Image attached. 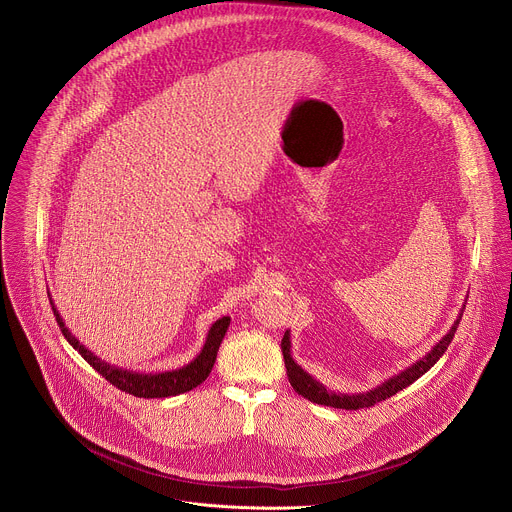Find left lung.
I'll return each instance as SVG.
<instances>
[{
	"label": "left lung",
	"mask_w": 512,
	"mask_h": 512,
	"mask_svg": "<svg viewBox=\"0 0 512 512\" xmlns=\"http://www.w3.org/2000/svg\"><path fill=\"white\" fill-rule=\"evenodd\" d=\"M463 308H466V304L461 306V312L459 316L455 318V322L451 324V329L447 331V335L418 361H414L412 365H408L406 369H402L400 374L388 378L386 382H382L380 386L371 388L367 392H359V394H341V392H335V390H327V386L320 384L318 380H314L306 369H302V365H298L292 357V343H290V331H286L284 339H282V351H284V361H286V371H288V380L292 384V388L308 398L310 402H316V404H324V406H333V408H345V410H357V408H369L374 406L390 396H394L396 392L408 388L412 382H416L418 378H421L423 374H427V371L439 361V357L447 351L449 343L453 341V335L459 327V320H461V314H463Z\"/></svg>",
	"instance_id": "left-lung-1"
}]
</instances>
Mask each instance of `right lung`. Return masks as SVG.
Returning <instances> with one entry per match:
<instances>
[{
    "mask_svg": "<svg viewBox=\"0 0 512 512\" xmlns=\"http://www.w3.org/2000/svg\"><path fill=\"white\" fill-rule=\"evenodd\" d=\"M53 310H55L57 322L61 327V333L65 335L69 345H73V349H77L81 353V357L91 367H94L98 374H102L112 386L120 388L122 392L132 394V396H138V398H167V396H177V394H183V392H190L196 386H200L208 378V374L214 367L218 347H220V343H222V339L228 331V324H230V316L218 318L210 327L208 335H206V343H204L202 351L188 365L177 367V369H169V371H155V374H143V371H132V369L112 365V363L100 359L96 353H91L65 327V322L61 318L59 310L55 308V304H53Z\"/></svg>",
    "mask_w": 512,
    "mask_h": 512,
    "instance_id": "add662e5",
    "label": "right lung"
}]
</instances>
